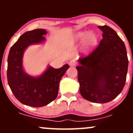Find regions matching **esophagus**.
Wrapping results in <instances>:
<instances>
[{
  "label": "esophagus",
  "mask_w": 133,
  "mask_h": 133,
  "mask_svg": "<svg viewBox=\"0 0 133 133\" xmlns=\"http://www.w3.org/2000/svg\"><path fill=\"white\" fill-rule=\"evenodd\" d=\"M69 64L71 67H74L76 66L77 64H76V61L75 60H72L69 62Z\"/></svg>",
  "instance_id": "esophagus-1"
}]
</instances>
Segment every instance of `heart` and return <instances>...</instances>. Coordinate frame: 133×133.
<instances>
[{
	"label": "heart",
	"instance_id": "heart-1",
	"mask_svg": "<svg viewBox=\"0 0 133 133\" xmlns=\"http://www.w3.org/2000/svg\"><path fill=\"white\" fill-rule=\"evenodd\" d=\"M76 42H82V49L83 52L88 53L91 52L97 43V37L95 33L89 32H79L74 36Z\"/></svg>",
	"mask_w": 133,
	"mask_h": 133
}]
</instances>
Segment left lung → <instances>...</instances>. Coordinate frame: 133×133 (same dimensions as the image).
I'll list each match as a JSON object with an SVG mask.
<instances>
[{
  "label": "left lung",
  "mask_w": 133,
  "mask_h": 133,
  "mask_svg": "<svg viewBox=\"0 0 133 133\" xmlns=\"http://www.w3.org/2000/svg\"><path fill=\"white\" fill-rule=\"evenodd\" d=\"M103 39L98 47L86 57L78 59L79 91L83 98L95 103H106L121 92L128 68L124 42L108 25L98 26Z\"/></svg>",
  "instance_id": "obj_1"
}]
</instances>
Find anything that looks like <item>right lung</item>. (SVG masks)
<instances>
[{"instance_id": "right-lung-1", "label": "right lung", "mask_w": 133, "mask_h": 133, "mask_svg": "<svg viewBox=\"0 0 133 133\" xmlns=\"http://www.w3.org/2000/svg\"><path fill=\"white\" fill-rule=\"evenodd\" d=\"M47 31L37 29L23 34L10 48L7 59V81L12 92L19 101L26 106L42 107L57 97L59 82L69 65L55 69L49 65L41 75L30 76L23 66L25 50L34 44H42Z\"/></svg>"}]
</instances>
